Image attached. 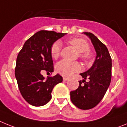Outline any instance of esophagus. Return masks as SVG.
I'll list each match as a JSON object with an SVG mask.
<instances>
[{"mask_svg": "<svg viewBox=\"0 0 127 127\" xmlns=\"http://www.w3.org/2000/svg\"><path fill=\"white\" fill-rule=\"evenodd\" d=\"M69 80V78L68 77H63V80L64 81H66V80Z\"/></svg>", "mask_w": 127, "mask_h": 127, "instance_id": "esophagus-1", "label": "esophagus"}]
</instances>
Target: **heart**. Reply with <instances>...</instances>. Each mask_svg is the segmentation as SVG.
I'll use <instances>...</instances> for the list:
<instances>
[{
  "label": "heart",
  "instance_id": "heart-1",
  "mask_svg": "<svg viewBox=\"0 0 127 127\" xmlns=\"http://www.w3.org/2000/svg\"><path fill=\"white\" fill-rule=\"evenodd\" d=\"M70 45H73L79 54V57L84 61L88 62L93 58V55L89 51L90 44L85 39L79 37H73L68 41ZM61 50V43L59 41H56L50 47V54L52 58L56 59L59 57ZM81 69L79 63L71 62L66 59L59 61L56 65V70L60 74L64 76L72 75L74 73L78 72Z\"/></svg>",
  "mask_w": 127,
  "mask_h": 127
}]
</instances>
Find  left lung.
Instances as JSON below:
<instances>
[{
	"label": "left lung",
	"mask_w": 127,
	"mask_h": 127,
	"mask_svg": "<svg viewBox=\"0 0 127 127\" xmlns=\"http://www.w3.org/2000/svg\"><path fill=\"white\" fill-rule=\"evenodd\" d=\"M89 36L96 52L94 63L87 71L80 73L84 80L79 86L70 92L73 104L80 109L88 110L96 106L104 96L111 80L112 59L107 48L91 32H84ZM89 79V82L85 80Z\"/></svg>",
	"instance_id": "obj_1"
}]
</instances>
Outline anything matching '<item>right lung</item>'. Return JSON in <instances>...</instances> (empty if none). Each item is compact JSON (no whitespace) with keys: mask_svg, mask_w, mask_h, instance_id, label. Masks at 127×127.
Masks as SVG:
<instances>
[{"mask_svg":"<svg viewBox=\"0 0 127 127\" xmlns=\"http://www.w3.org/2000/svg\"><path fill=\"white\" fill-rule=\"evenodd\" d=\"M66 33L40 31L24 43L18 54L15 67L16 77L20 93L29 104L39 107L47 104L52 98L54 87L63 81L59 74L47 79L43 71L52 73L54 64L50 47Z\"/></svg>","mask_w":127,"mask_h":127,"instance_id":"obj_1","label":"right lung"}]
</instances>
